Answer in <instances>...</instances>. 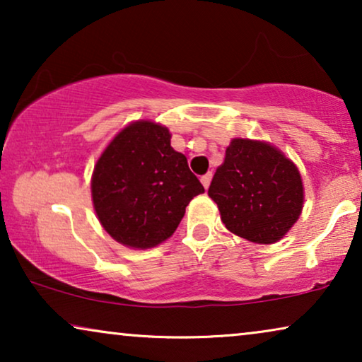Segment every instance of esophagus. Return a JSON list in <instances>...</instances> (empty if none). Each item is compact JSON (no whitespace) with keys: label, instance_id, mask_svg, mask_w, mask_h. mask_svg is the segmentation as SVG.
Returning <instances> with one entry per match:
<instances>
[{"label":"esophagus","instance_id":"obj_1","mask_svg":"<svg viewBox=\"0 0 362 362\" xmlns=\"http://www.w3.org/2000/svg\"><path fill=\"white\" fill-rule=\"evenodd\" d=\"M211 180H212V173H206L204 176H201V182H202V186L206 187H209V185H211Z\"/></svg>","mask_w":362,"mask_h":362}]
</instances>
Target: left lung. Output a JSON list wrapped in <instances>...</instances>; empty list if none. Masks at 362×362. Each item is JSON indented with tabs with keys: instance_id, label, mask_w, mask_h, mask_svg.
<instances>
[{
	"instance_id": "left-lung-1",
	"label": "left lung",
	"mask_w": 362,
	"mask_h": 362,
	"mask_svg": "<svg viewBox=\"0 0 362 362\" xmlns=\"http://www.w3.org/2000/svg\"><path fill=\"white\" fill-rule=\"evenodd\" d=\"M207 194L232 234L255 244L280 240L298 219L303 185L296 166L269 143L235 138Z\"/></svg>"
}]
</instances>
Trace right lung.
I'll return each mask as SVG.
<instances>
[{"label":"right lung","instance_id":"1","mask_svg":"<svg viewBox=\"0 0 362 362\" xmlns=\"http://www.w3.org/2000/svg\"><path fill=\"white\" fill-rule=\"evenodd\" d=\"M204 192L168 128L135 122L98 158L92 199L98 221L120 244L148 249L173 235L186 206Z\"/></svg>","mask_w":362,"mask_h":362}]
</instances>
